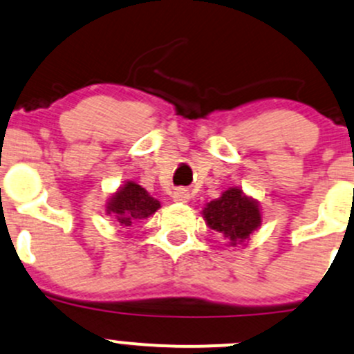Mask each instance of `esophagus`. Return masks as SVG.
Returning <instances> with one entry per match:
<instances>
[{
	"label": "esophagus",
	"instance_id": "34e87169",
	"mask_svg": "<svg viewBox=\"0 0 354 354\" xmlns=\"http://www.w3.org/2000/svg\"><path fill=\"white\" fill-rule=\"evenodd\" d=\"M172 199L176 203H189V199H191V194H189V192L185 191V189L178 187V189H176V191L172 192Z\"/></svg>",
	"mask_w": 354,
	"mask_h": 354
}]
</instances>
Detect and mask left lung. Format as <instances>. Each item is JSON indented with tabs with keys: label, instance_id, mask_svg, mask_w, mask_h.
<instances>
[{
	"label": "left lung",
	"instance_id": "obj_1",
	"mask_svg": "<svg viewBox=\"0 0 354 354\" xmlns=\"http://www.w3.org/2000/svg\"><path fill=\"white\" fill-rule=\"evenodd\" d=\"M201 214L207 227L221 233L232 247L245 243L262 223L259 201L240 187H228L220 198L204 204Z\"/></svg>",
	"mask_w": 354,
	"mask_h": 354
}]
</instances>
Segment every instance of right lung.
I'll return each instance as SVG.
<instances>
[{
    "label": "right lung",
    "instance_id": "right-lung-1",
    "mask_svg": "<svg viewBox=\"0 0 354 354\" xmlns=\"http://www.w3.org/2000/svg\"><path fill=\"white\" fill-rule=\"evenodd\" d=\"M160 207L158 199L133 180H126L105 203V213L115 218L121 227H131L140 220H147Z\"/></svg>",
    "mask_w": 354,
    "mask_h": 354
}]
</instances>
